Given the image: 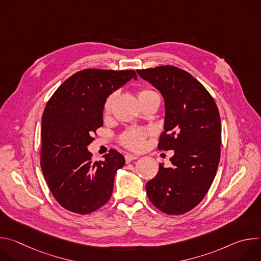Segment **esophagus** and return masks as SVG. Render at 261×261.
Here are the masks:
<instances>
[{"instance_id":"esophagus-1","label":"esophagus","mask_w":261,"mask_h":261,"mask_svg":"<svg viewBox=\"0 0 261 261\" xmlns=\"http://www.w3.org/2000/svg\"><path fill=\"white\" fill-rule=\"evenodd\" d=\"M125 159H126V162H127V163H130L131 161L138 159V156L132 155V154H127V155L125 156Z\"/></svg>"}]
</instances>
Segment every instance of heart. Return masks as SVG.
<instances>
[{
    "label": "heart",
    "mask_w": 261,
    "mask_h": 261,
    "mask_svg": "<svg viewBox=\"0 0 261 261\" xmlns=\"http://www.w3.org/2000/svg\"><path fill=\"white\" fill-rule=\"evenodd\" d=\"M156 92L152 91V90H147V89H142L138 92V98L146 96V95H151V94H155ZM116 97V93L110 94L105 102H104V113L108 114L110 111L111 105H113V102L115 100ZM152 134V130L151 129H145V128H130L128 130H126L122 136H121V142L124 146H126L127 148H130V150H134V151H140L141 148H143L144 143H145V138Z\"/></svg>",
    "instance_id": "1"
}]
</instances>
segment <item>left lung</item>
Segmentation results:
<instances>
[{
    "label": "left lung",
    "instance_id": "left-lung-1",
    "mask_svg": "<svg viewBox=\"0 0 261 261\" xmlns=\"http://www.w3.org/2000/svg\"><path fill=\"white\" fill-rule=\"evenodd\" d=\"M165 102L160 151L173 150L171 167L159 165L157 175L145 185L151 202L168 215L194 208L215 178L221 155V119L206 89L190 73L174 66L137 70Z\"/></svg>",
    "mask_w": 261,
    "mask_h": 261
}]
</instances>
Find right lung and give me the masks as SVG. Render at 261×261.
Masks as SVG:
<instances>
[{
  "label": "right lung",
  "instance_id": "obj_1",
  "mask_svg": "<svg viewBox=\"0 0 261 261\" xmlns=\"http://www.w3.org/2000/svg\"><path fill=\"white\" fill-rule=\"evenodd\" d=\"M131 79L134 70L85 69L66 80L48 100L42 116L40 160L56 200L66 210L90 214L111 197L125 158L110 148L93 161L88 145L103 125L106 98Z\"/></svg>",
  "mask_w": 261,
  "mask_h": 261
}]
</instances>
